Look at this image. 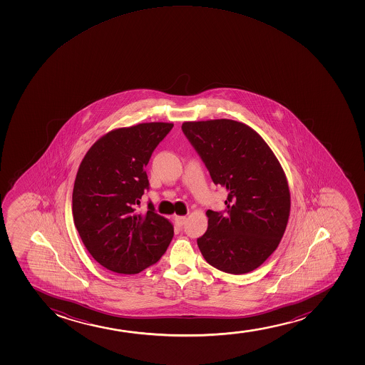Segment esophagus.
I'll return each instance as SVG.
<instances>
[{"label":"esophagus","mask_w":365,"mask_h":365,"mask_svg":"<svg viewBox=\"0 0 365 365\" xmlns=\"http://www.w3.org/2000/svg\"><path fill=\"white\" fill-rule=\"evenodd\" d=\"M174 220H175L176 224H178L179 227H182L185 222H186V217H185V215H175Z\"/></svg>","instance_id":"1"}]
</instances>
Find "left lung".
<instances>
[{"label": "left lung", "instance_id": "8db88e82", "mask_svg": "<svg viewBox=\"0 0 365 365\" xmlns=\"http://www.w3.org/2000/svg\"><path fill=\"white\" fill-rule=\"evenodd\" d=\"M214 184L227 190V210H207L208 229L197 239L214 268L246 274L277 250L289 222V184L279 160L258 133L231 119L185 122Z\"/></svg>", "mask_w": 365, "mask_h": 365}]
</instances>
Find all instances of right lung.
<instances>
[{
    "label": "right lung",
    "mask_w": 365,
    "mask_h": 365,
    "mask_svg": "<svg viewBox=\"0 0 365 365\" xmlns=\"http://www.w3.org/2000/svg\"><path fill=\"white\" fill-rule=\"evenodd\" d=\"M172 123H143L109 131L93 143L76 173L73 218L93 259L118 274H138L167 251L174 229L148 203L138 213L150 189L145 167Z\"/></svg>",
    "instance_id": "1"
}]
</instances>
